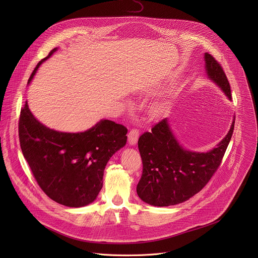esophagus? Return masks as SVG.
Instances as JSON below:
<instances>
[{"label":"esophagus","mask_w":258,"mask_h":258,"mask_svg":"<svg viewBox=\"0 0 258 258\" xmlns=\"http://www.w3.org/2000/svg\"><path fill=\"white\" fill-rule=\"evenodd\" d=\"M139 136H140V133H139V130L137 128H132L127 135V138H128V143L130 145H136V143L138 142V139H139Z\"/></svg>","instance_id":"esophagus-1"}]
</instances>
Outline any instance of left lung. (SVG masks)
Returning <instances> with one entry per match:
<instances>
[{
  "label": "left lung",
  "mask_w": 258,
  "mask_h": 258,
  "mask_svg": "<svg viewBox=\"0 0 258 258\" xmlns=\"http://www.w3.org/2000/svg\"><path fill=\"white\" fill-rule=\"evenodd\" d=\"M206 72L232 99L226 73L213 56L205 53ZM235 120L228 135L216 148L207 153L182 149L171 133L167 119L154 124L138 141L143 172L137 186L139 197L154 206H169L186 201L200 192L222 163L234 132Z\"/></svg>",
  "instance_id": "obj_1"
}]
</instances>
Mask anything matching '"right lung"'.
<instances>
[{"label":"right lung","instance_id":"obj_1","mask_svg":"<svg viewBox=\"0 0 258 258\" xmlns=\"http://www.w3.org/2000/svg\"><path fill=\"white\" fill-rule=\"evenodd\" d=\"M55 51L35 66L28 84ZM18 133L23 156L38 185L49 198L68 207L86 206L97 198L108 160L127 140L124 125L106 119L84 133L51 130L34 118L27 102L21 108Z\"/></svg>","mask_w":258,"mask_h":258}]
</instances>
